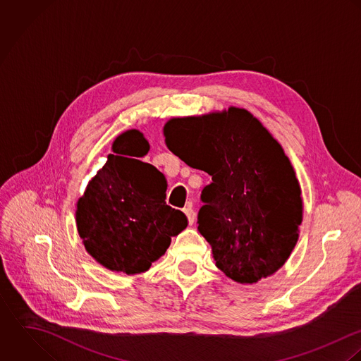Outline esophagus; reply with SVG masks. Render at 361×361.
<instances>
[{
	"mask_svg": "<svg viewBox=\"0 0 361 361\" xmlns=\"http://www.w3.org/2000/svg\"><path fill=\"white\" fill-rule=\"evenodd\" d=\"M184 214L187 215L188 223H190V224H192V223H194V219H195V212H194V209H192V205H191V204H188V205L184 208Z\"/></svg>",
	"mask_w": 361,
	"mask_h": 361,
	"instance_id": "34e87169",
	"label": "esophagus"
}]
</instances>
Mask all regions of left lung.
I'll list each match as a JSON object with an SVG mask.
<instances>
[{
  "instance_id": "1",
  "label": "left lung",
  "mask_w": 361,
  "mask_h": 361,
  "mask_svg": "<svg viewBox=\"0 0 361 361\" xmlns=\"http://www.w3.org/2000/svg\"><path fill=\"white\" fill-rule=\"evenodd\" d=\"M164 137L184 163L212 176L197 223L217 268L250 285L275 274L293 251L302 219L300 184L282 146L235 107L174 118Z\"/></svg>"
}]
</instances>
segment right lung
<instances>
[{
  "mask_svg": "<svg viewBox=\"0 0 361 361\" xmlns=\"http://www.w3.org/2000/svg\"><path fill=\"white\" fill-rule=\"evenodd\" d=\"M144 135L130 130L113 144L114 154L78 201L76 227L86 251L110 271L141 274L187 227V217L166 204L167 181L142 157Z\"/></svg>",
  "mask_w": 361,
  "mask_h": 361,
  "instance_id": "add662e5",
  "label": "right lung"
}]
</instances>
